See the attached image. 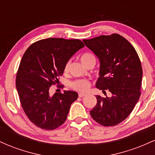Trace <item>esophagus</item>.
Listing matches in <instances>:
<instances>
[{"mask_svg": "<svg viewBox=\"0 0 155 155\" xmlns=\"http://www.w3.org/2000/svg\"><path fill=\"white\" fill-rule=\"evenodd\" d=\"M85 95H86V94L85 93H82V92H80V93H79V97H82Z\"/></svg>", "mask_w": 155, "mask_h": 155, "instance_id": "1", "label": "esophagus"}]
</instances>
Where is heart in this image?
<instances>
[{
    "label": "heart",
    "instance_id": "1",
    "mask_svg": "<svg viewBox=\"0 0 155 155\" xmlns=\"http://www.w3.org/2000/svg\"><path fill=\"white\" fill-rule=\"evenodd\" d=\"M95 59L94 56L92 54H90V53H84L81 56L80 58V60H81V62L83 63V65L84 66H86L87 64L90 60ZM71 61L68 60L66 63L65 64V66H64V71L67 72L68 71L69 66H70ZM91 86V83L87 79H77L75 80V81H72L71 83V87L74 90H77V91L79 92H86L89 90V88Z\"/></svg>",
    "mask_w": 155,
    "mask_h": 155
}]
</instances>
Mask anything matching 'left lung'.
Masks as SVG:
<instances>
[{
    "label": "left lung",
    "mask_w": 155,
    "mask_h": 155,
    "mask_svg": "<svg viewBox=\"0 0 155 155\" xmlns=\"http://www.w3.org/2000/svg\"><path fill=\"white\" fill-rule=\"evenodd\" d=\"M83 41L100 60L96 87L112 94L110 97L96 95L97 104L90 114L101 125H117L129 116L140 97L143 72L139 57L132 44L117 33Z\"/></svg>",
    "instance_id": "8db88e82"
}]
</instances>
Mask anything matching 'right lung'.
I'll return each instance as SVG.
<instances>
[{
  "label": "right lung",
  "instance_id": "right-lung-1",
  "mask_svg": "<svg viewBox=\"0 0 155 155\" xmlns=\"http://www.w3.org/2000/svg\"><path fill=\"white\" fill-rule=\"evenodd\" d=\"M84 47L79 39L49 38L31 44L23 54L16 87L25 113L38 127L54 130L66 120L77 92L68 90L51 96L49 87L59 82L65 64Z\"/></svg>",
  "mask_w": 155,
  "mask_h": 155
}]
</instances>
